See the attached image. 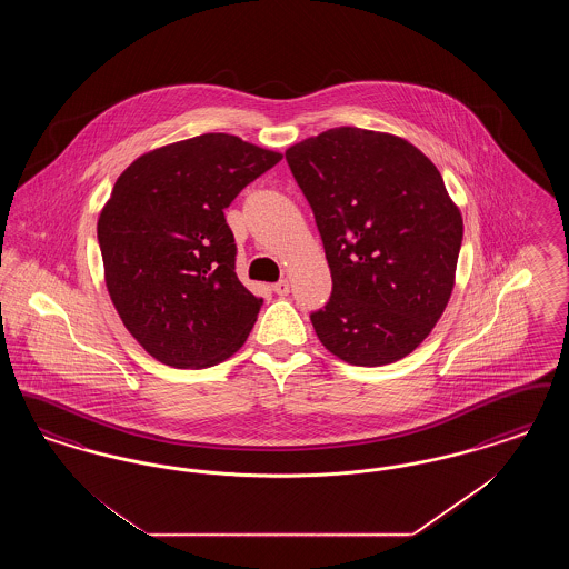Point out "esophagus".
Instances as JSON below:
<instances>
[{
  "label": "esophagus",
  "instance_id": "obj_1",
  "mask_svg": "<svg viewBox=\"0 0 569 569\" xmlns=\"http://www.w3.org/2000/svg\"><path fill=\"white\" fill-rule=\"evenodd\" d=\"M272 290H274V295H279V297H288V292H290V281H288V279H281V281H277V283L272 286Z\"/></svg>",
  "mask_w": 569,
  "mask_h": 569
}]
</instances>
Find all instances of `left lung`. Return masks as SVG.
<instances>
[{"instance_id": "left-lung-1", "label": "left lung", "mask_w": 569, "mask_h": 569, "mask_svg": "<svg viewBox=\"0 0 569 569\" xmlns=\"http://www.w3.org/2000/svg\"><path fill=\"white\" fill-rule=\"evenodd\" d=\"M325 243L332 297L311 313L326 350L356 367L413 352L441 318L462 241L443 179L401 136L332 128L286 151Z\"/></svg>"}]
</instances>
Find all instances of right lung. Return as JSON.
<instances>
[{"mask_svg":"<svg viewBox=\"0 0 569 569\" xmlns=\"http://www.w3.org/2000/svg\"><path fill=\"white\" fill-rule=\"evenodd\" d=\"M283 156L239 136L202 134L136 158L98 219L110 300L142 350L204 369L239 352L262 298L234 272L223 209Z\"/></svg>","mask_w":569,"mask_h":569,"instance_id":"obj_1","label":"right lung"}]
</instances>
